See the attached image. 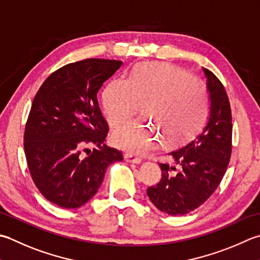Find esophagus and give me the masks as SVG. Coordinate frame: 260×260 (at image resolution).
I'll use <instances>...</instances> for the list:
<instances>
[{
  "instance_id": "obj_1",
  "label": "esophagus",
  "mask_w": 260,
  "mask_h": 260,
  "mask_svg": "<svg viewBox=\"0 0 260 260\" xmlns=\"http://www.w3.org/2000/svg\"><path fill=\"white\" fill-rule=\"evenodd\" d=\"M124 159H125L126 162H129V164H135V165H140L142 162L140 157H136V156L132 155V154H125Z\"/></svg>"
}]
</instances>
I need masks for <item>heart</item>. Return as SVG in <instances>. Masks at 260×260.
<instances>
[{"label":"heart","mask_w":260,"mask_h":260,"mask_svg":"<svg viewBox=\"0 0 260 260\" xmlns=\"http://www.w3.org/2000/svg\"><path fill=\"white\" fill-rule=\"evenodd\" d=\"M143 115L159 127L168 144L180 143L200 128L207 111V93L200 81L166 63H143L128 80L115 78L103 93L108 123L120 126L134 115L137 103H145ZM115 146L131 154L144 155L159 146L153 125L133 121L116 129Z\"/></svg>","instance_id":"obj_1"}]
</instances>
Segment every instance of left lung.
Segmentation results:
<instances>
[{"mask_svg": "<svg viewBox=\"0 0 260 260\" xmlns=\"http://www.w3.org/2000/svg\"><path fill=\"white\" fill-rule=\"evenodd\" d=\"M203 72L210 100L206 124L191 141L169 153L178 169L160 164V182L147 188L150 201L169 215H184L204 204L220 185L230 161V103L221 81L207 69Z\"/></svg>", "mask_w": 260, "mask_h": 260, "instance_id": "left-lung-1", "label": "left lung"}]
</instances>
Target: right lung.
I'll list each match as a JSON object with an SVG mask.
<instances>
[{"label": "right lung", "instance_id": "1", "mask_svg": "<svg viewBox=\"0 0 260 260\" xmlns=\"http://www.w3.org/2000/svg\"><path fill=\"white\" fill-rule=\"evenodd\" d=\"M121 64L89 58L65 65L46 79L32 101L25 159L39 191L59 207L84 205L98 191L107 168L123 161L118 150L103 144L108 125L96 96ZM92 145L97 147L91 151Z\"/></svg>", "mask_w": 260, "mask_h": 260}]
</instances>
